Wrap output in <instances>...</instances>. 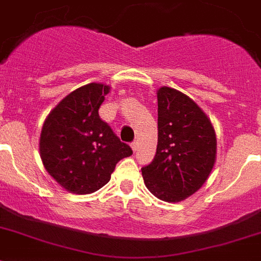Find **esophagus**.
<instances>
[{"label": "esophagus", "instance_id": "obj_1", "mask_svg": "<svg viewBox=\"0 0 261 261\" xmlns=\"http://www.w3.org/2000/svg\"><path fill=\"white\" fill-rule=\"evenodd\" d=\"M130 147H132V150L136 152V150H137V142H133L132 145H130Z\"/></svg>", "mask_w": 261, "mask_h": 261}]
</instances>
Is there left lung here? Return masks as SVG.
I'll list each match as a JSON object with an SVG mask.
<instances>
[{
    "label": "left lung",
    "instance_id": "left-lung-1",
    "mask_svg": "<svg viewBox=\"0 0 261 261\" xmlns=\"http://www.w3.org/2000/svg\"><path fill=\"white\" fill-rule=\"evenodd\" d=\"M158 147L142 168L146 187L166 202H179L206 182L217 160V135L202 109L170 87L158 89Z\"/></svg>",
    "mask_w": 261,
    "mask_h": 261
}]
</instances>
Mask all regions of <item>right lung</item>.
I'll use <instances>...</instances> for the list:
<instances>
[{"mask_svg": "<svg viewBox=\"0 0 261 261\" xmlns=\"http://www.w3.org/2000/svg\"><path fill=\"white\" fill-rule=\"evenodd\" d=\"M110 86L79 87L55 106L44 120L39 155L44 169L75 195L96 192L110 180L118 161L133 153L98 115Z\"/></svg>", "mask_w": 261, "mask_h": 261, "instance_id": "add662e5", "label": "right lung"}]
</instances>
